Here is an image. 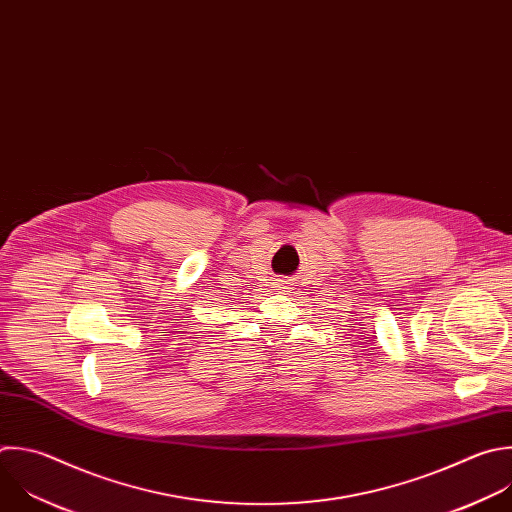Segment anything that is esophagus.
I'll return each instance as SVG.
<instances>
[{
	"label": "esophagus",
	"mask_w": 512,
	"mask_h": 512,
	"mask_svg": "<svg viewBox=\"0 0 512 512\" xmlns=\"http://www.w3.org/2000/svg\"><path fill=\"white\" fill-rule=\"evenodd\" d=\"M281 289H285V287H281Z\"/></svg>",
	"instance_id": "1"
}]
</instances>
